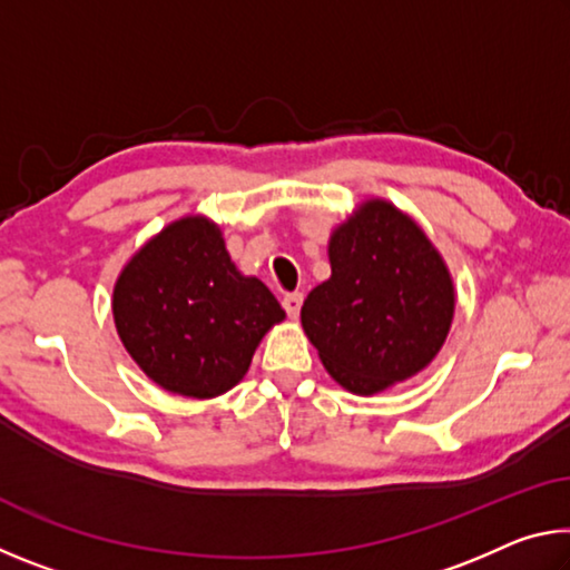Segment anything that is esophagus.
Masks as SVG:
<instances>
[{"label":"esophagus","mask_w":570,"mask_h":570,"mask_svg":"<svg viewBox=\"0 0 570 570\" xmlns=\"http://www.w3.org/2000/svg\"><path fill=\"white\" fill-rule=\"evenodd\" d=\"M302 302H304V296L302 294H298V292H294V294H286L284 296V308H286V314L288 316H292V320H296V316H298V308H302Z\"/></svg>","instance_id":"1"}]
</instances>
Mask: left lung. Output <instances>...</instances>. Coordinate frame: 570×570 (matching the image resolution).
<instances>
[{
	"mask_svg": "<svg viewBox=\"0 0 570 570\" xmlns=\"http://www.w3.org/2000/svg\"><path fill=\"white\" fill-rule=\"evenodd\" d=\"M326 250L332 276L302 306L324 370L362 397L420 374L455 316V284L435 244L390 200L366 198Z\"/></svg>",
	"mask_w": 570,
	"mask_h": 570,
	"instance_id": "left-lung-1",
	"label": "left lung"
}]
</instances>
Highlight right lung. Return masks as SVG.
I'll list each match as a JSON object with an SVG mask.
<instances>
[{"instance_id":"right-lung-1","label":"right lung","mask_w":570,"mask_h":570,"mask_svg":"<svg viewBox=\"0 0 570 570\" xmlns=\"http://www.w3.org/2000/svg\"><path fill=\"white\" fill-rule=\"evenodd\" d=\"M115 330L132 362L166 392L218 397L286 320L276 296L230 262L220 226L183 216L148 238L112 288Z\"/></svg>"}]
</instances>
